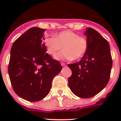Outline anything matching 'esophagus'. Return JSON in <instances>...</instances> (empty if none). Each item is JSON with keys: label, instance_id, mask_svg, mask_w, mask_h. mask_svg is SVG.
I'll list each match as a JSON object with an SVG mask.
<instances>
[{"label": "esophagus", "instance_id": "34e87169", "mask_svg": "<svg viewBox=\"0 0 121 121\" xmlns=\"http://www.w3.org/2000/svg\"><path fill=\"white\" fill-rule=\"evenodd\" d=\"M61 65L62 67H64V66H66V64L65 63H63V62H61Z\"/></svg>", "mask_w": 121, "mask_h": 121}]
</instances>
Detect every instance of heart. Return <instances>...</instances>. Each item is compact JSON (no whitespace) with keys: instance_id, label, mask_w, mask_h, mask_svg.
<instances>
[{"instance_id":"heart-1","label":"heart","mask_w":121,"mask_h":121,"mask_svg":"<svg viewBox=\"0 0 121 121\" xmlns=\"http://www.w3.org/2000/svg\"><path fill=\"white\" fill-rule=\"evenodd\" d=\"M45 46L47 53L54 57L62 48L63 51L58 54L59 60H74L82 58L88 48V41L85 37L79 35L71 30L58 33L55 37H48L45 40Z\"/></svg>"}]
</instances>
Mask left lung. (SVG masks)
Returning <instances> with one entry per match:
<instances>
[{"instance_id":"8db88e82","label":"left lung","mask_w":121,"mask_h":121,"mask_svg":"<svg viewBox=\"0 0 121 121\" xmlns=\"http://www.w3.org/2000/svg\"><path fill=\"white\" fill-rule=\"evenodd\" d=\"M88 48L78 63L69 64L72 75L68 79L69 86L80 98H90L104 89L108 83L112 67L109 43L99 32L87 28Z\"/></svg>"}]
</instances>
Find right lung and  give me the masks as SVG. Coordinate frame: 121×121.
<instances>
[{"mask_svg":"<svg viewBox=\"0 0 121 121\" xmlns=\"http://www.w3.org/2000/svg\"><path fill=\"white\" fill-rule=\"evenodd\" d=\"M45 29L31 28L13 43L8 73L15 93L30 102L41 100L50 92L53 78L62 69L46 52Z\"/></svg>","mask_w":121,"mask_h":121,"instance_id":"right-lung-1","label":"right lung"}]
</instances>
